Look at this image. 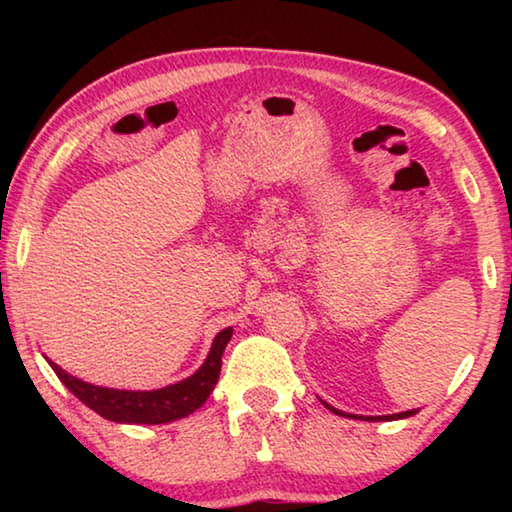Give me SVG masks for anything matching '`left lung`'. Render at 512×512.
<instances>
[{"instance_id": "left-lung-1", "label": "left lung", "mask_w": 512, "mask_h": 512, "mask_svg": "<svg viewBox=\"0 0 512 512\" xmlns=\"http://www.w3.org/2000/svg\"><path fill=\"white\" fill-rule=\"evenodd\" d=\"M323 404H325L327 409L332 411V413H336V415H343V418H357V415H350V413H345V411L334 409V406H329L327 402H323ZM415 413H418V409H413V411H402V413H395V415H381V418H372V415H370V418H368V415H366V418H363V415H361V418H357V420H402V418H411V415H415Z\"/></svg>"}]
</instances>
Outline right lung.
<instances>
[{"instance_id": "obj_1", "label": "right lung", "mask_w": 512, "mask_h": 512, "mask_svg": "<svg viewBox=\"0 0 512 512\" xmlns=\"http://www.w3.org/2000/svg\"><path fill=\"white\" fill-rule=\"evenodd\" d=\"M230 339L232 327L221 329L214 336L212 348L207 352L203 366L194 375L176 381L171 386L155 388V391H121V388L94 386L69 375L51 359H45L58 379L69 388V393H74L85 406L99 413L101 418L119 424H164L187 418L189 413H194L205 404L207 397L214 391L216 381H219L221 357Z\"/></svg>"}]
</instances>
